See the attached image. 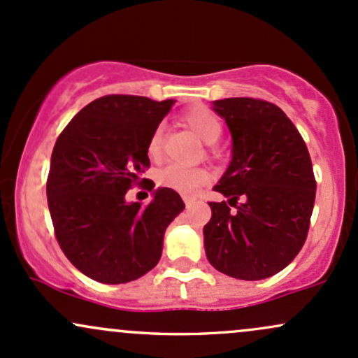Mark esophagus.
I'll return each instance as SVG.
<instances>
[{"mask_svg":"<svg viewBox=\"0 0 358 358\" xmlns=\"http://www.w3.org/2000/svg\"><path fill=\"white\" fill-rule=\"evenodd\" d=\"M184 203H186V206H191L193 205V198H189V196H184Z\"/></svg>","mask_w":358,"mask_h":358,"instance_id":"34e87169","label":"esophagus"}]
</instances>
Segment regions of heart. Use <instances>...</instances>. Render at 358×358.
<instances>
[{"instance_id":"b5f03b06","label":"heart","mask_w":358,"mask_h":358,"mask_svg":"<svg viewBox=\"0 0 358 358\" xmlns=\"http://www.w3.org/2000/svg\"><path fill=\"white\" fill-rule=\"evenodd\" d=\"M184 122L189 126L193 131L206 143H215L224 133V122L222 119L205 106H196L184 113ZM162 140L164 129L162 126L153 129L150 136L147 152L152 160H159L162 155ZM210 180V172L199 167H184L179 164H169L157 174V182L162 187L178 191L180 194H193L201 186H205Z\"/></svg>"}]
</instances>
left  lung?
<instances>
[{"label":"left lung","mask_w":358,"mask_h":358,"mask_svg":"<svg viewBox=\"0 0 358 358\" xmlns=\"http://www.w3.org/2000/svg\"><path fill=\"white\" fill-rule=\"evenodd\" d=\"M213 109L232 134V162L215 186L229 203H210L206 257L232 278H268L288 266L307 239L316 199L309 150L275 103L232 97L215 101Z\"/></svg>","instance_id":"obj_1"}]
</instances>
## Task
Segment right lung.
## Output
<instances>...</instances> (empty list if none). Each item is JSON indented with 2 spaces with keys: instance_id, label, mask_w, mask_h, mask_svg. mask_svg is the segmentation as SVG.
<instances>
[{
  "instance_id": "right-lung-1",
  "label": "right lung",
  "mask_w": 358,
  "mask_h": 358,
  "mask_svg": "<svg viewBox=\"0 0 358 358\" xmlns=\"http://www.w3.org/2000/svg\"><path fill=\"white\" fill-rule=\"evenodd\" d=\"M172 103L103 95L57 136L45 184L55 236L73 266L95 282L128 283L155 268L165 229L184 210L169 187L145 206L126 201L136 184L155 186L141 178L150 167L147 145Z\"/></svg>"
}]
</instances>
